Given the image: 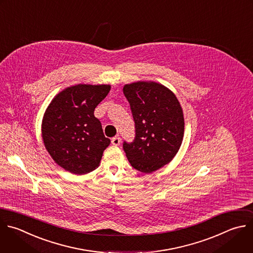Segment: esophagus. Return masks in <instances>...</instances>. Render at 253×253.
<instances>
[{"mask_svg":"<svg viewBox=\"0 0 253 253\" xmlns=\"http://www.w3.org/2000/svg\"><path fill=\"white\" fill-rule=\"evenodd\" d=\"M111 142H112V144H113L114 146H119L120 143H121V138H120L119 136H116V137L112 138Z\"/></svg>","mask_w":253,"mask_h":253,"instance_id":"esophagus-1","label":"esophagus"}]
</instances>
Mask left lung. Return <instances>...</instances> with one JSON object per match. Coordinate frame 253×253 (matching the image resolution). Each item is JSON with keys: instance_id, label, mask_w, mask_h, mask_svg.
I'll use <instances>...</instances> for the list:
<instances>
[{"instance_id": "1", "label": "left lung", "mask_w": 253, "mask_h": 253, "mask_svg": "<svg viewBox=\"0 0 253 253\" xmlns=\"http://www.w3.org/2000/svg\"><path fill=\"white\" fill-rule=\"evenodd\" d=\"M135 121L133 143L123 144L134 169L153 173L177 155L184 138V112L176 94L163 84L141 80L123 87Z\"/></svg>"}]
</instances>
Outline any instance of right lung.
Segmentation results:
<instances>
[{"label":"right lung","instance_id":"1","mask_svg":"<svg viewBox=\"0 0 253 253\" xmlns=\"http://www.w3.org/2000/svg\"><path fill=\"white\" fill-rule=\"evenodd\" d=\"M110 89V84H75L59 91L46 107L42 141L52 160L65 171L84 175L99 167L111 141L104 136L94 109Z\"/></svg>","mask_w":253,"mask_h":253}]
</instances>
